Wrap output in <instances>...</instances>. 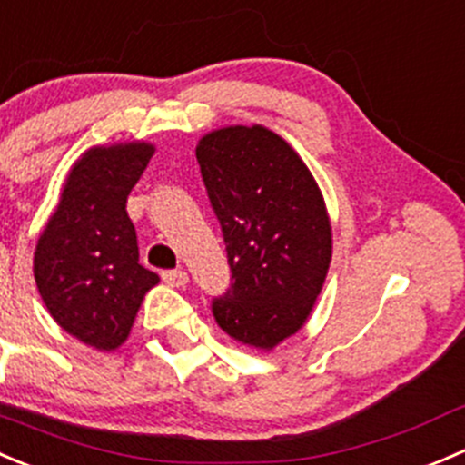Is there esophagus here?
Listing matches in <instances>:
<instances>
[{"instance_id": "obj_1", "label": "esophagus", "mask_w": 465, "mask_h": 465, "mask_svg": "<svg viewBox=\"0 0 465 465\" xmlns=\"http://www.w3.org/2000/svg\"><path fill=\"white\" fill-rule=\"evenodd\" d=\"M163 280L169 287H185L190 278H187V273L183 269H167L163 271Z\"/></svg>"}]
</instances>
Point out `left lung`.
I'll return each instance as SVG.
<instances>
[{"mask_svg": "<svg viewBox=\"0 0 465 465\" xmlns=\"http://www.w3.org/2000/svg\"><path fill=\"white\" fill-rule=\"evenodd\" d=\"M222 226L231 287L213 298L219 328L271 351L310 316L332 260V228L310 169L264 126H228L196 146Z\"/></svg>", "mask_w": 465, "mask_h": 465, "instance_id": "obj_1", "label": "left lung"}]
</instances>
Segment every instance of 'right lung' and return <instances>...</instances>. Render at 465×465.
I'll return each mask as SVG.
<instances>
[{
	"instance_id": "obj_1",
	"label": "right lung",
	"mask_w": 465,
	"mask_h": 465,
	"mask_svg": "<svg viewBox=\"0 0 465 465\" xmlns=\"http://www.w3.org/2000/svg\"><path fill=\"white\" fill-rule=\"evenodd\" d=\"M153 155L146 142L94 146L72 167L45 226L34 275L49 314L78 341L114 351L126 341L158 275L140 264L126 199Z\"/></svg>"
}]
</instances>
